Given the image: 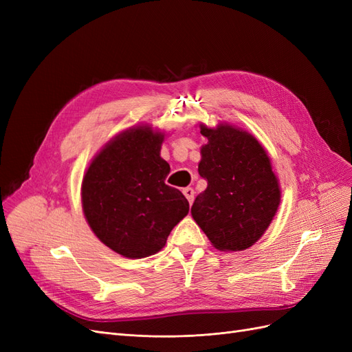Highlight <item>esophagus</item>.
<instances>
[{
	"instance_id": "obj_1",
	"label": "esophagus",
	"mask_w": 352,
	"mask_h": 352,
	"mask_svg": "<svg viewBox=\"0 0 352 352\" xmlns=\"http://www.w3.org/2000/svg\"><path fill=\"white\" fill-rule=\"evenodd\" d=\"M184 195H185V197H186V199L189 201V204L192 206L194 197H195V190H194L192 188H185V189H184Z\"/></svg>"
}]
</instances>
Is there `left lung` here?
<instances>
[{
  "label": "left lung",
  "mask_w": 352,
  "mask_h": 352,
  "mask_svg": "<svg viewBox=\"0 0 352 352\" xmlns=\"http://www.w3.org/2000/svg\"><path fill=\"white\" fill-rule=\"evenodd\" d=\"M198 173L206 190L190 208L197 225L220 251H243L267 230L280 204V186L270 157L257 138L241 127L199 124Z\"/></svg>",
  "instance_id": "8db88e82"
}]
</instances>
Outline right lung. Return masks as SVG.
Here are the masks:
<instances>
[{"instance_id": "right-lung-1", "label": "right lung", "mask_w": 352, "mask_h": 352, "mask_svg": "<svg viewBox=\"0 0 352 352\" xmlns=\"http://www.w3.org/2000/svg\"><path fill=\"white\" fill-rule=\"evenodd\" d=\"M164 136L151 124L132 126L105 144L83 175L85 219L105 247L127 258L158 252L189 211L184 194L164 184Z\"/></svg>"}]
</instances>
